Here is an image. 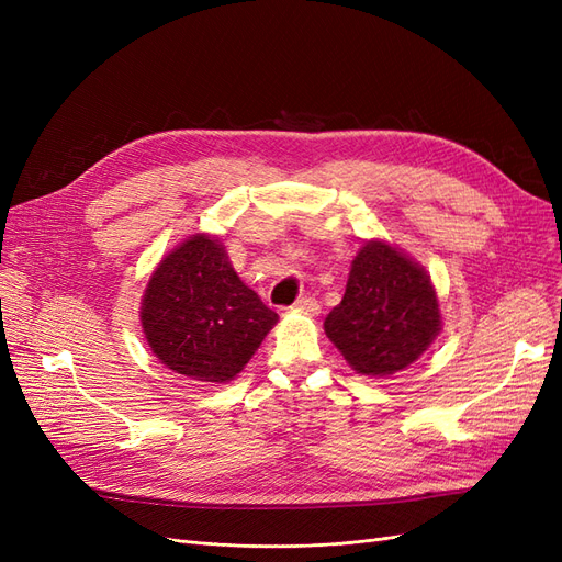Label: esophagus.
Segmentation results:
<instances>
[{"label": "esophagus", "mask_w": 562, "mask_h": 562, "mask_svg": "<svg viewBox=\"0 0 562 562\" xmlns=\"http://www.w3.org/2000/svg\"><path fill=\"white\" fill-rule=\"evenodd\" d=\"M291 310L293 312H302V314H310V316H316L321 307H318V302L314 297H300Z\"/></svg>", "instance_id": "34e87169"}]
</instances>
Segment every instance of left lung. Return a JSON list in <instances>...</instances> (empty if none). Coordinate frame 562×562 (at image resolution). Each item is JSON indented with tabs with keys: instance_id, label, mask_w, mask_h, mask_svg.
I'll list each match as a JSON object with an SVG mask.
<instances>
[{
	"instance_id": "8db88e82",
	"label": "left lung",
	"mask_w": 562,
	"mask_h": 562,
	"mask_svg": "<svg viewBox=\"0 0 562 562\" xmlns=\"http://www.w3.org/2000/svg\"><path fill=\"white\" fill-rule=\"evenodd\" d=\"M443 328L431 277L382 239L351 260L342 302L323 321L330 342L366 378H389L427 351Z\"/></svg>"
}]
</instances>
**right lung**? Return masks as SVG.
<instances>
[{"mask_svg": "<svg viewBox=\"0 0 562 562\" xmlns=\"http://www.w3.org/2000/svg\"><path fill=\"white\" fill-rule=\"evenodd\" d=\"M271 312L236 274L213 234H192L164 255L140 302L151 353L196 382L234 380L277 326Z\"/></svg>", "mask_w": 562, "mask_h": 562, "instance_id": "obj_1", "label": "right lung"}]
</instances>
